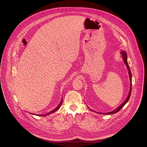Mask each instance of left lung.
I'll use <instances>...</instances> for the list:
<instances>
[{
  "label": "left lung",
  "instance_id": "1",
  "mask_svg": "<svg viewBox=\"0 0 147 147\" xmlns=\"http://www.w3.org/2000/svg\"><path fill=\"white\" fill-rule=\"evenodd\" d=\"M121 54L122 55V56H123V60H124V63L125 64V65L127 66V67L128 70H129V77H130V92H129V95H128L127 99H125V100L121 105H120L119 108H117L116 109H115V111H112V112H108V113H102V114L112 115V114H114V113H115L118 112L124 106V105L128 102V100H129V98H130V95H131V85H132V82H131V81H132L131 73V71H130V68H129V65H128V63H127L126 53H125L124 51H122V52H121ZM91 111H92V110H91Z\"/></svg>",
  "mask_w": 147,
  "mask_h": 147
}]
</instances>
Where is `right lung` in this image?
<instances>
[{
  "label": "right lung",
  "mask_w": 147,
  "mask_h": 147,
  "mask_svg": "<svg viewBox=\"0 0 147 147\" xmlns=\"http://www.w3.org/2000/svg\"><path fill=\"white\" fill-rule=\"evenodd\" d=\"M62 102H63V100H61V102H60V105H59L56 108V109H55L54 110H53V111H51L50 112H49V113H48L47 114H46V115H38L39 116H47V115H50V114H51V113H53V112H56V111H57L59 109V108L60 107V106L61 105V104H62Z\"/></svg>",
  "instance_id": "add662e5"
}]
</instances>
